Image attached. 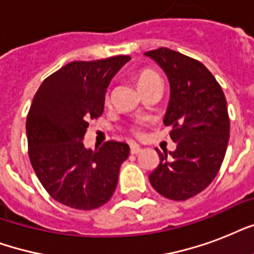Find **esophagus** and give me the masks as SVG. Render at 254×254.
I'll use <instances>...</instances> for the list:
<instances>
[{"label": "esophagus", "mask_w": 254, "mask_h": 254, "mask_svg": "<svg viewBox=\"0 0 254 254\" xmlns=\"http://www.w3.org/2000/svg\"><path fill=\"white\" fill-rule=\"evenodd\" d=\"M141 147L137 145V143H130V153L131 154H138V153H141Z\"/></svg>", "instance_id": "esophagus-1"}]
</instances>
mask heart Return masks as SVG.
<instances>
[{
    "instance_id": "1",
    "label": "heart",
    "mask_w": 254,
    "mask_h": 254,
    "mask_svg": "<svg viewBox=\"0 0 254 254\" xmlns=\"http://www.w3.org/2000/svg\"><path fill=\"white\" fill-rule=\"evenodd\" d=\"M157 81H161L158 73L154 72V71L150 68L139 69V72L137 73V76H135V83H137V87H138L139 89H142V88H146L149 87V85L154 84V83H157ZM131 131L135 133V134H138L139 127H134L133 129H131Z\"/></svg>"
}]
</instances>
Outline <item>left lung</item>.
I'll list each match as a JSON object with an SVG mask.
<instances>
[{
    "label": "left lung",
    "mask_w": 254,
    "mask_h": 254,
    "mask_svg": "<svg viewBox=\"0 0 254 254\" xmlns=\"http://www.w3.org/2000/svg\"><path fill=\"white\" fill-rule=\"evenodd\" d=\"M167 75L170 101L163 123L171 127L175 151L161 153L149 175L157 192L171 200H186L201 192L220 170L229 139L227 100L220 84L204 64L174 50L159 47L145 53Z\"/></svg>",
    "instance_id": "1"
}]
</instances>
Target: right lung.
Segmentation results:
<instances>
[{
  "instance_id": "1",
  "label": "right lung",
  "mask_w": 254,
  "mask_h": 254,
  "mask_svg": "<svg viewBox=\"0 0 254 254\" xmlns=\"http://www.w3.org/2000/svg\"><path fill=\"white\" fill-rule=\"evenodd\" d=\"M129 59L71 62L46 77L34 96L26 119L30 162L50 196L67 207L99 208L115 192L127 143L108 141L91 150L83 139L88 121L103 115L112 77Z\"/></svg>"
}]
</instances>
